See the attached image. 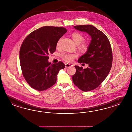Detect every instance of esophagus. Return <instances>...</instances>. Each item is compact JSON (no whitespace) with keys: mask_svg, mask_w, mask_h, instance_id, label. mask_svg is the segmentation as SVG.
<instances>
[{"mask_svg":"<svg viewBox=\"0 0 132 132\" xmlns=\"http://www.w3.org/2000/svg\"><path fill=\"white\" fill-rule=\"evenodd\" d=\"M73 65L71 64H65V68H68V67H72Z\"/></svg>","mask_w":132,"mask_h":132,"instance_id":"34e87169","label":"esophagus"}]
</instances>
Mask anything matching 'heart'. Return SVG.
I'll use <instances>...</instances> for the list:
<instances>
[{
    "instance_id": "b5f03b06",
    "label": "heart",
    "mask_w": 132,
    "mask_h": 132,
    "mask_svg": "<svg viewBox=\"0 0 132 132\" xmlns=\"http://www.w3.org/2000/svg\"><path fill=\"white\" fill-rule=\"evenodd\" d=\"M71 37L72 38L75 43L78 45V47L79 50L81 51H86L88 48V44L87 43L82 41L84 40V37L82 34L78 32H73L71 34ZM62 38L58 40L56 43V47H58L60 45ZM77 57V55L75 54H64L62 55L63 59L67 62H71L74 60L75 58Z\"/></svg>"
}]
</instances>
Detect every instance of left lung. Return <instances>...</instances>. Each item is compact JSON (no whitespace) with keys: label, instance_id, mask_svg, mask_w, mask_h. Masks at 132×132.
<instances>
[{"label":"left lung","instance_id":"obj_1","mask_svg":"<svg viewBox=\"0 0 132 132\" xmlns=\"http://www.w3.org/2000/svg\"><path fill=\"white\" fill-rule=\"evenodd\" d=\"M74 28L87 33L91 40L87 52L78 60L79 63L88 64V67L83 69L75 65L76 72L73 76L72 80L82 90L90 91L100 85L111 69V46L106 35L92 25H77Z\"/></svg>","mask_w":132,"mask_h":132}]
</instances>
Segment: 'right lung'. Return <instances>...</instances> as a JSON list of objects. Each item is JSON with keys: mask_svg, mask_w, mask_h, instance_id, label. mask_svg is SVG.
<instances>
[{"mask_svg": "<svg viewBox=\"0 0 132 132\" xmlns=\"http://www.w3.org/2000/svg\"><path fill=\"white\" fill-rule=\"evenodd\" d=\"M67 31L64 27L44 26L31 32L23 42L19 54L20 67L24 78L35 89L43 91L51 87L59 71L65 67L62 62L51 64L48 60Z\"/></svg>", "mask_w": 132, "mask_h": 132, "instance_id": "add662e5", "label": "right lung"}]
</instances>
